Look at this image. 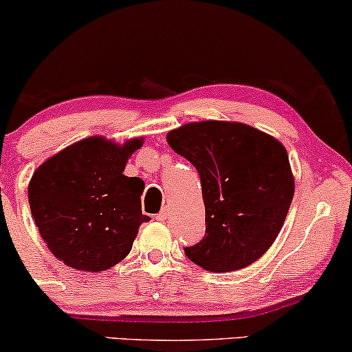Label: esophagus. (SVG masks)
Segmentation results:
<instances>
[{
    "mask_svg": "<svg viewBox=\"0 0 352 352\" xmlns=\"http://www.w3.org/2000/svg\"><path fill=\"white\" fill-rule=\"evenodd\" d=\"M167 217H168V210L167 208H164L162 211H160V213L157 214V217H155V219H157V221H165V219H167Z\"/></svg>",
    "mask_w": 352,
    "mask_h": 352,
    "instance_id": "1",
    "label": "esophagus"
}]
</instances>
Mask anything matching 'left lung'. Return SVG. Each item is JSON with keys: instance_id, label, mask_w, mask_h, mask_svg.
Here are the masks:
<instances>
[{"instance_id": "1", "label": "left lung", "mask_w": 352, "mask_h": 352, "mask_svg": "<svg viewBox=\"0 0 352 352\" xmlns=\"http://www.w3.org/2000/svg\"><path fill=\"white\" fill-rule=\"evenodd\" d=\"M193 164L205 201V238L185 248L210 272L248 267L272 245L289 213L295 184L285 147L272 135L226 121L190 122L167 134Z\"/></svg>"}]
</instances>
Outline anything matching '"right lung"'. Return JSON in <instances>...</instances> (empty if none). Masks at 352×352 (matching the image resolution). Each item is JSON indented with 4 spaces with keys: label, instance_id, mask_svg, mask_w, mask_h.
<instances>
[{
    "label": "right lung",
    "instance_id": "right-lung-1",
    "mask_svg": "<svg viewBox=\"0 0 352 352\" xmlns=\"http://www.w3.org/2000/svg\"><path fill=\"white\" fill-rule=\"evenodd\" d=\"M142 139L118 146L88 138L45 160L29 182V205L50 252L69 267L107 270L128 256L142 214L144 182L126 177Z\"/></svg>",
    "mask_w": 352,
    "mask_h": 352
}]
</instances>
